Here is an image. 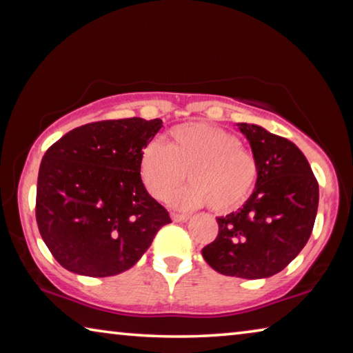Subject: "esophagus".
Instances as JSON below:
<instances>
[{
  "label": "esophagus",
  "mask_w": 353,
  "mask_h": 353,
  "mask_svg": "<svg viewBox=\"0 0 353 353\" xmlns=\"http://www.w3.org/2000/svg\"><path fill=\"white\" fill-rule=\"evenodd\" d=\"M171 219L174 221V223H187L190 219L188 214H181V213H171Z\"/></svg>",
  "instance_id": "34e87169"
}]
</instances>
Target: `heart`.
Masks as SVG:
<instances>
[{"mask_svg":"<svg viewBox=\"0 0 353 353\" xmlns=\"http://www.w3.org/2000/svg\"><path fill=\"white\" fill-rule=\"evenodd\" d=\"M140 174L149 194L170 198L188 174L191 183L170 199L179 208L204 207L225 213L252 193L259 162L234 134L205 123H187L168 134V146L151 141L140 157Z\"/></svg>","mask_w":353,"mask_h":353,"instance_id":"heart-1","label":"heart"}]
</instances>
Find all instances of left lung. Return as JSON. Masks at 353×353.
Returning a JSON list of instances; mask_svg holds the SVG:
<instances>
[{"label":"left lung","mask_w":353,"mask_h":353,"mask_svg":"<svg viewBox=\"0 0 353 353\" xmlns=\"http://www.w3.org/2000/svg\"><path fill=\"white\" fill-rule=\"evenodd\" d=\"M259 162L254 193L238 212L216 218V240L202 249L214 271L266 279L296 259L312 235L319 185L294 143L256 124L238 123Z\"/></svg>","instance_id":"left-lung-1"}]
</instances>
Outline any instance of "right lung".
I'll list each match as a JSON object with an SVG mask.
<instances>
[{
    "instance_id": "right-lung-1",
    "label": "right lung",
    "mask_w": 353,
    "mask_h": 353,
    "mask_svg": "<svg viewBox=\"0 0 353 353\" xmlns=\"http://www.w3.org/2000/svg\"><path fill=\"white\" fill-rule=\"evenodd\" d=\"M162 119L90 123L57 140L41 159L35 216L52 256L74 274L128 271L171 223L140 176L143 149Z\"/></svg>"
}]
</instances>
